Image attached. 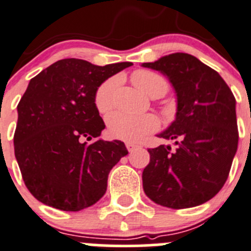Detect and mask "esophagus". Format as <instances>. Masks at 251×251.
<instances>
[{
    "label": "esophagus",
    "mask_w": 251,
    "mask_h": 251,
    "mask_svg": "<svg viewBox=\"0 0 251 251\" xmlns=\"http://www.w3.org/2000/svg\"><path fill=\"white\" fill-rule=\"evenodd\" d=\"M126 149H127L128 152H133L136 149H139V145L132 144V142H127V144H126Z\"/></svg>",
    "instance_id": "obj_1"
}]
</instances>
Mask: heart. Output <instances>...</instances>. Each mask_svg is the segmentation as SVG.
Instances as JSON below:
<instances>
[{"label": "heart", "instance_id": "heart-1", "mask_svg": "<svg viewBox=\"0 0 251 251\" xmlns=\"http://www.w3.org/2000/svg\"><path fill=\"white\" fill-rule=\"evenodd\" d=\"M133 83L152 98H160L168 90L166 79L151 70L140 69L132 74ZM119 78H110L95 91L94 104L101 115L107 114L115 105V93ZM160 119L153 114L131 115L126 112H114L107 118V131L111 137L125 142H139L145 136L158 131Z\"/></svg>", "mask_w": 251, "mask_h": 251}]
</instances>
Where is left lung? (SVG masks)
Instances as JSON below:
<instances>
[{
  "label": "left lung",
  "instance_id": "obj_1",
  "mask_svg": "<svg viewBox=\"0 0 251 251\" xmlns=\"http://www.w3.org/2000/svg\"><path fill=\"white\" fill-rule=\"evenodd\" d=\"M142 65L166 74L178 100L176 121L158 135L173 140L176 150L149 149L145 193L173 209L203 204L223 188L238 149L235 98L214 69L187 53Z\"/></svg>",
  "mask_w": 251,
  "mask_h": 251
}]
</instances>
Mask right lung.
Masks as SVG:
<instances>
[{"label":"right lung","instance_id":"add662e5","mask_svg":"<svg viewBox=\"0 0 251 251\" xmlns=\"http://www.w3.org/2000/svg\"><path fill=\"white\" fill-rule=\"evenodd\" d=\"M130 65L68 58L30 79L17 105L13 142L23 182L39 202L78 212L105 194L109 172L128 152L124 142L98 139L105 124L94 95Z\"/></svg>","mask_w":251,"mask_h":251}]
</instances>
